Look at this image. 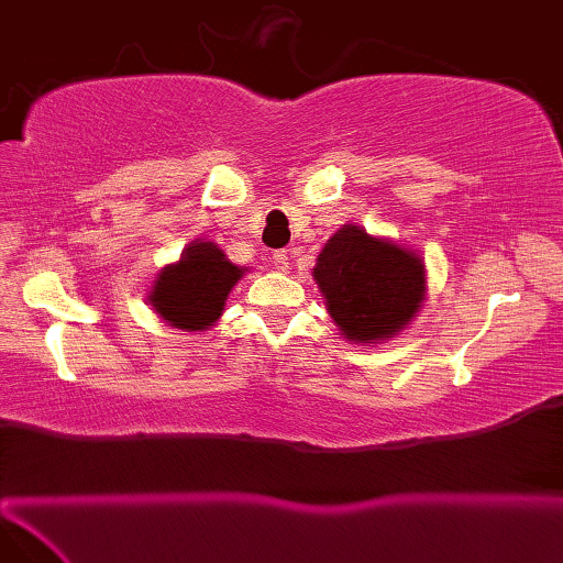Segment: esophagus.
Masks as SVG:
<instances>
[{
  "instance_id": "34e87169",
  "label": "esophagus",
  "mask_w": 563,
  "mask_h": 563,
  "mask_svg": "<svg viewBox=\"0 0 563 563\" xmlns=\"http://www.w3.org/2000/svg\"><path fill=\"white\" fill-rule=\"evenodd\" d=\"M273 266L278 268V271H283V273H288L290 271V256L285 254V251H275V254H273Z\"/></svg>"
}]
</instances>
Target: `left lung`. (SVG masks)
Segmentation results:
<instances>
[{
  "label": "left lung",
  "instance_id": "1",
  "mask_svg": "<svg viewBox=\"0 0 563 563\" xmlns=\"http://www.w3.org/2000/svg\"><path fill=\"white\" fill-rule=\"evenodd\" d=\"M312 273L341 336L355 343L394 339L426 300L423 261L357 224L329 239Z\"/></svg>",
  "mask_w": 563,
  "mask_h": 563
}]
</instances>
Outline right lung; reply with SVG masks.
<instances>
[{
  "mask_svg": "<svg viewBox=\"0 0 563 563\" xmlns=\"http://www.w3.org/2000/svg\"><path fill=\"white\" fill-rule=\"evenodd\" d=\"M244 271L218 244L194 242L181 258L162 268L152 285L150 305L174 329H210L222 317L227 295Z\"/></svg>",
  "mask_w": 563,
  "mask_h": 563,
  "instance_id": "1",
  "label": "right lung"
}]
</instances>
